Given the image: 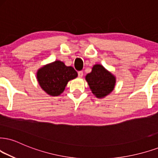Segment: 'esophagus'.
<instances>
[{
    "label": "esophagus",
    "mask_w": 158,
    "mask_h": 158,
    "mask_svg": "<svg viewBox=\"0 0 158 158\" xmlns=\"http://www.w3.org/2000/svg\"><path fill=\"white\" fill-rule=\"evenodd\" d=\"M83 76V71H79V72H78V77H82Z\"/></svg>",
    "instance_id": "1"
}]
</instances>
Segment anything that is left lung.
<instances>
[{
    "mask_svg": "<svg viewBox=\"0 0 158 158\" xmlns=\"http://www.w3.org/2000/svg\"><path fill=\"white\" fill-rule=\"evenodd\" d=\"M85 81L92 94L97 98L102 99L110 94L114 90L116 78L102 64H97L93 66L91 73L85 75Z\"/></svg>",
    "mask_w": 158,
    "mask_h": 158,
    "instance_id": "1",
    "label": "left lung"
}]
</instances>
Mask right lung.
I'll return each mask as SVG.
<instances>
[{
  "instance_id": "right-lung-1",
  "label": "right lung",
  "mask_w": 158,
  "mask_h": 158,
  "mask_svg": "<svg viewBox=\"0 0 158 158\" xmlns=\"http://www.w3.org/2000/svg\"><path fill=\"white\" fill-rule=\"evenodd\" d=\"M77 77V73L73 67H67L59 60L44 65L36 73L40 87L52 97L62 94L68 82Z\"/></svg>"
}]
</instances>
